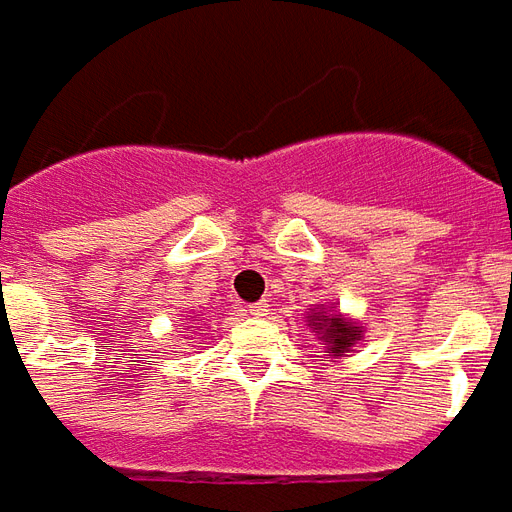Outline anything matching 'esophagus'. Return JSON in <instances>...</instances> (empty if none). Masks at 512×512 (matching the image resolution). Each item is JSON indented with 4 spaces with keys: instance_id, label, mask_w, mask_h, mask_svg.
I'll return each mask as SVG.
<instances>
[{
    "instance_id": "obj_1",
    "label": "esophagus",
    "mask_w": 512,
    "mask_h": 512,
    "mask_svg": "<svg viewBox=\"0 0 512 512\" xmlns=\"http://www.w3.org/2000/svg\"><path fill=\"white\" fill-rule=\"evenodd\" d=\"M246 312H249L252 318H263V315H268V307L266 304H252Z\"/></svg>"
}]
</instances>
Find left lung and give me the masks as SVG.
Returning <instances> with one entry per match:
<instances>
[{"label":"left lung","mask_w":512,"mask_h":512,"mask_svg":"<svg viewBox=\"0 0 512 512\" xmlns=\"http://www.w3.org/2000/svg\"><path fill=\"white\" fill-rule=\"evenodd\" d=\"M312 321H321L312 323V326H318L323 332V343L329 345V351H326L329 356H343L359 340V326L343 321V318H329V315H318L315 312Z\"/></svg>","instance_id":"left-lung-1"}]
</instances>
